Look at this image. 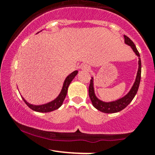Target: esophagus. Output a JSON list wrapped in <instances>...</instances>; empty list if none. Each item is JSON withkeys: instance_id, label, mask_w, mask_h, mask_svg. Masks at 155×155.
<instances>
[{"instance_id": "obj_1", "label": "esophagus", "mask_w": 155, "mask_h": 155, "mask_svg": "<svg viewBox=\"0 0 155 155\" xmlns=\"http://www.w3.org/2000/svg\"><path fill=\"white\" fill-rule=\"evenodd\" d=\"M81 69H82V70H84V71H90L91 68L88 64H83Z\"/></svg>"}]
</instances>
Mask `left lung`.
I'll return each mask as SVG.
<instances>
[{"instance_id":"obj_1","label":"left lung","mask_w":155,"mask_h":155,"mask_svg":"<svg viewBox=\"0 0 155 155\" xmlns=\"http://www.w3.org/2000/svg\"><path fill=\"white\" fill-rule=\"evenodd\" d=\"M124 42L126 44L129 45L131 46L132 49L134 50V52L136 53L139 58V68L138 71H137V78H136L135 82H134V85L131 87L130 91L128 92L127 94L123 97L122 98L119 100H117L115 101H112V102H103V101H100L96 96H95L94 91V81L93 78H91L90 82V85H89L88 88V94L90 99L91 101L92 105L94 106L97 109L100 110L101 112H104V113H114V112H118L124 109V108L128 106V104L133 101L135 95L137 94V91H138L139 86H140V79H141V59H140V54L139 53L137 47L134 45V42L130 40L128 37L126 35H124Z\"/></svg>"}]
</instances>
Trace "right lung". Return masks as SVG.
Segmentation results:
<instances>
[{
    "instance_id": "right-lung-1",
    "label": "right lung",
    "mask_w": 155,
    "mask_h": 155,
    "mask_svg": "<svg viewBox=\"0 0 155 155\" xmlns=\"http://www.w3.org/2000/svg\"><path fill=\"white\" fill-rule=\"evenodd\" d=\"M77 73H78L77 70H75V71H73V73H70L68 77L66 78L64 82L63 87H62L60 94L58 95V97L55 100L52 101L51 102H49L46 104H43V105L36 106V105H32V104L28 103L27 101L22 97L23 101H24V102L25 103L26 105H27L30 109H31L34 111H36V112H51V111L55 110V109H58L61 107V106L62 105V104H63L64 101L65 97H66L67 93H68V89L69 85H70V82H72V80L74 79L75 76L77 75Z\"/></svg>"
}]
</instances>
